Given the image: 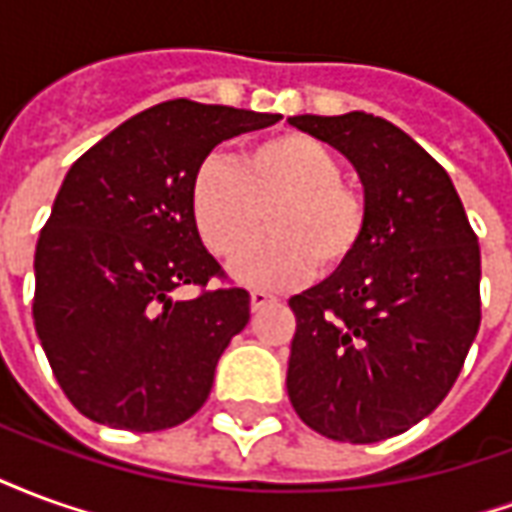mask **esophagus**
I'll use <instances>...</instances> for the list:
<instances>
[{"label":"esophagus","instance_id":"obj_1","mask_svg":"<svg viewBox=\"0 0 512 512\" xmlns=\"http://www.w3.org/2000/svg\"><path fill=\"white\" fill-rule=\"evenodd\" d=\"M249 301H252V310H266V307H271V304H277V296L274 293H266V290H252V296H249Z\"/></svg>","mask_w":512,"mask_h":512}]
</instances>
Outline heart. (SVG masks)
<instances>
[{
  "label": "heart",
  "instance_id": "heart-1",
  "mask_svg": "<svg viewBox=\"0 0 512 512\" xmlns=\"http://www.w3.org/2000/svg\"><path fill=\"white\" fill-rule=\"evenodd\" d=\"M271 233L230 266L249 288H285L312 271L348 266L367 233L365 194L340 178V161L307 134L266 136L238 156H208L191 180V216L213 255L233 257L260 230Z\"/></svg>",
  "mask_w": 512,
  "mask_h": 512
}]
</instances>
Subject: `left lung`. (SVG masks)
<instances>
[{
  "mask_svg": "<svg viewBox=\"0 0 512 512\" xmlns=\"http://www.w3.org/2000/svg\"><path fill=\"white\" fill-rule=\"evenodd\" d=\"M362 180L354 260L290 299L288 397L312 430L373 444L447 397L480 329V246L436 158L367 112L290 117Z\"/></svg>",
  "mask_w": 512,
  "mask_h": 512,
  "instance_id": "8db88e82",
  "label": "left lung"
}]
</instances>
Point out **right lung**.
I'll return each instance as SVG.
<instances>
[{"label":"right lung","instance_id":"add662e5","mask_svg":"<svg viewBox=\"0 0 512 512\" xmlns=\"http://www.w3.org/2000/svg\"><path fill=\"white\" fill-rule=\"evenodd\" d=\"M277 120L175 98L126 120L68 169L35 249L32 315L84 417L150 433L208 400L219 356L249 323V293L172 296L222 271L191 216V180L219 142Z\"/></svg>","mask_w":512,"mask_h":512}]
</instances>
